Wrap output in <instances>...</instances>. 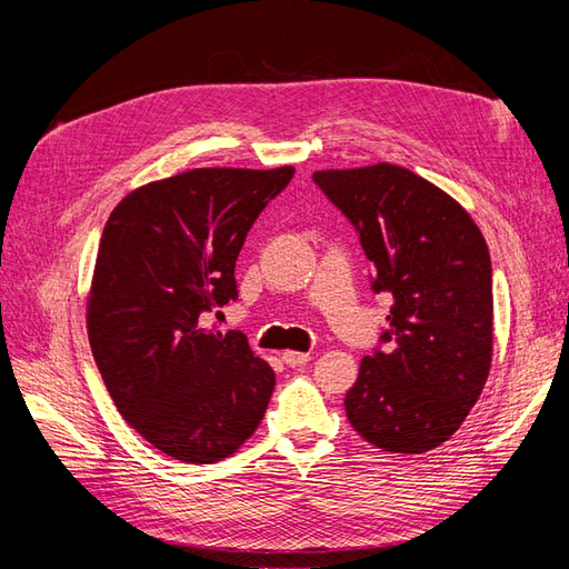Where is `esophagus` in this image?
I'll list each match as a JSON object with an SVG mask.
<instances>
[{"label":"esophagus","mask_w":569,"mask_h":569,"mask_svg":"<svg viewBox=\"0 0 569 569\" xmlns=\"http://www.w3.org/2000/svg\"><path fill=\"white\" fill-rule=\"evenodd\" d=\"M282 360L289 368H297V366H306L308 360H311V353H303V351H284Z\"/></svg>","instance_id":"34e87169"}]
</instances>
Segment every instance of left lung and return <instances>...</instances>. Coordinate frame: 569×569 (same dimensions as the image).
<instances>
[{
    "label": "left lung",
    "instance_id": "1",
    "mask_svg": "<svg viewBox=\"0 0 569 569\" xmlns=\"http://www.w3.org/2000/svg\"><path fill=\"white\" fill-rule=\"evenodd\" d=\"M313 182L356 228L372 291L393 297L387 349L360 360L347 418L382 451H432L468 418L491 368L485 237L453 197L401 166L318 170Z\"/></svg>",
    "mask_w": 569,
    "mask_h": 569
}]
</instances>
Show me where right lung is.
Masks as SVG:
<instances>
[{
  "label": "right lung",
  "instance_id": "1",
  "mask_svg": "<svg viewBox=\"0 0 569 569\" xmlns=\"http://www.w3.org/2000/svg\"><path fill=\"white\" fill-rule=\"evenodd\" d=\"M295 168H194L137 187L101 232L88 297L94 363L120 416L161 453L211 465L263 420L274 372L242 332L206 330L237 299L247 232Z\"/></svg>",
  "mask_w": 569,
  "mask_h": 569
}]
</instances>
